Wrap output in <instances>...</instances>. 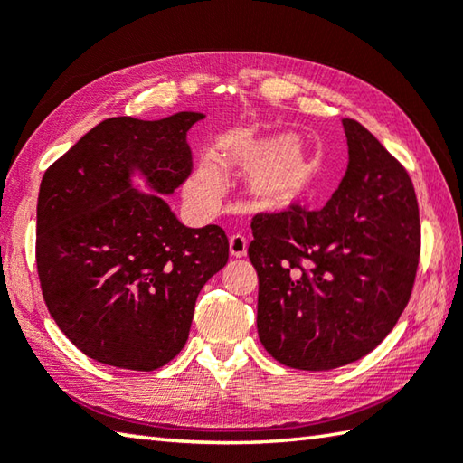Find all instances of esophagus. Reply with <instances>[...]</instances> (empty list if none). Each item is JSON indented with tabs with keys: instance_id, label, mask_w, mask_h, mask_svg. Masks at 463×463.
<instances>
[{
	"instance_id": "obj_1",
	"label": "esophagus",
	"mask_w": 463,
	"mask_h": 463,
	"mask_svg": "<svg viewBox=\"0 0 463 463\" xmlns=\"http://www.w3.org/2000/svg\"><path fill=\"white\" fill-rule=\"evenodd\" d=\"M247 239L242 237V234H232L231 237V241H229V249H231V254L232 257H237V259H241V257H244V254H247Z\"/></svg>"
}]
</instances>
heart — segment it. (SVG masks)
<instances>
[{"label":"heart","instance_id":"heart-1","mask_svg":"<svg viewBox=\"0 0 463 463\" xmlns=\"http://www.w3.org/2000/svg\"><path fill=\"white\" fill-rule=\"evenodd\" d=\"M229 159L254 166L250 191L264 204H282L298 194L308 173V155L302 145L284 137H257L229 145ZM222 169L216 161H203L186 186V196L196 206H209L221 196Z\"/></svg>","mask_w":463,"mask_h":463}]
</instances>
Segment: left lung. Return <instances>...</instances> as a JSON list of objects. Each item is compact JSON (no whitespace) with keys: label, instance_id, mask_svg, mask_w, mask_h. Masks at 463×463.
I'll return each mask as SVG.
<instances>
[{"label":"left lung","instance_id":"1","mask_svg":"<svg viewBox=\"0 0 463 463\" xmlns=\"http://www.w3.org/2000/svg\"><path fill=\"white\" fill-rule=\"evenodd\" d=\"M342 125L350 161L326 206L292 203L250 224L259 338L297 370L366 356L396 326L418 272L420 209L408 171L366 127Z\"/></svg>","mask_w":463,"mask_h":463}]
</instances>
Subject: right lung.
I'll return each mask as SVG.
<instances>
[{"label": "right lung", "instance_id": "1", "mask_svg": "<svg viewBox=\"0 0 463 463\" xmlns=\"http://www.w3.org/2000/svg\"><path fill=\"white\" fill-rule=\"evenodd\" d=\"M204 119L111 117L45 171L37 199L35 260L57 326L85 356L151 372L189 338L204 282L229 260L219 224L186 229L163 194L130 186L139 170L169 194L193 173L186 131Z\"/></svg>", "mask_w": 463, "mask_h": 463}]
</instances>
